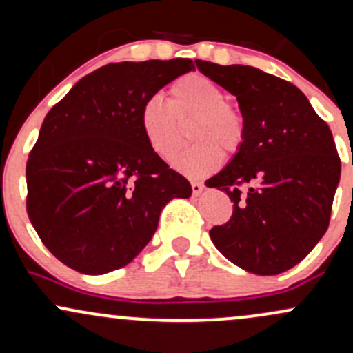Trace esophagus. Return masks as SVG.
Returning a JSON list of instances; mask_svg holds the SVG:
<instances>
[{"instance_id": "obj_1", "label": "esophagus", "mask_w": 353, "mask_h": 353, "mask_svg": "<svg viewBox=\"0 0 353 353\" xmlns=\"http://www.w3.org/2000/svg\"><path fill=\"white\" fill-rule=\"evenodd\" d=\"M190 188H192V194H194V196H199L202 190H204V184H202V182L192 181V182H190Z\"/></svg>"}]
</instances>
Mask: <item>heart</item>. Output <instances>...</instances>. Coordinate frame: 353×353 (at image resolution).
<instances>
[{
    "instance_id": "1",
    "label": "heart",
    "mask_w": 353,
    "mask_h": 353,
    "mask_svg": "<svg viewBox=\"0 0 353 353\" xmlns=\"http://www.w3.org/2000/svg\"><path fill=\"white\" fill-rule=\"evenodd\" d=\"M228 98L208 76H182L169 88V103L151 96L141 106L145 143L161 159H172L184 144V124L190 123L189 139L194 143L176 157L174 168L190 177L208 176L222 164V151L236 154L245 143V117Z\"/></svg>"
}]
</instances>
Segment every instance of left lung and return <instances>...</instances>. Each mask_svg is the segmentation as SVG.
Segmentation results:
<instances>
[{
	"label": "left lung",
	"instance_id": "left-lung-1",
	"mask_svg": "<svg viewBox=\"0 0 353 353\" xmlns=\"http://www.w3.org/2000/svg\"><path fill=\"white\" fill-rule=\"evenodd\" d=\"M202 74L237 98L245 143L205 182L234 202L210 229L219 252L257 275H275L307 257L325 234L340 181L330 128L289 81L252 66L197 61Z\"/></svg>",
	"mask_w": 353,
	"mask_h": 353
}]
</instances>
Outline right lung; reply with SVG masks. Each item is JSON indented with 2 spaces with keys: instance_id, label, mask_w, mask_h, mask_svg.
<instances>
[{
  "instance_id": "1",
  "label": "right lung",
  "mask_w": 353,
  "mask_h": 353,
  "mask_svg": "<svg viewBox=\"0 0 353 353\" xmlns=\"http://www.w3.org/2000/svg\"><path fill=\"white\" fill-rule=\"evenodd\" d=\"M192 70L189 58L106 64L44 117L26 163V210L64 265L88 275L121 269L151 241L164 205L190 196L189 181L145 143L139 111Z\"/></svg>"
}]
</instances>
